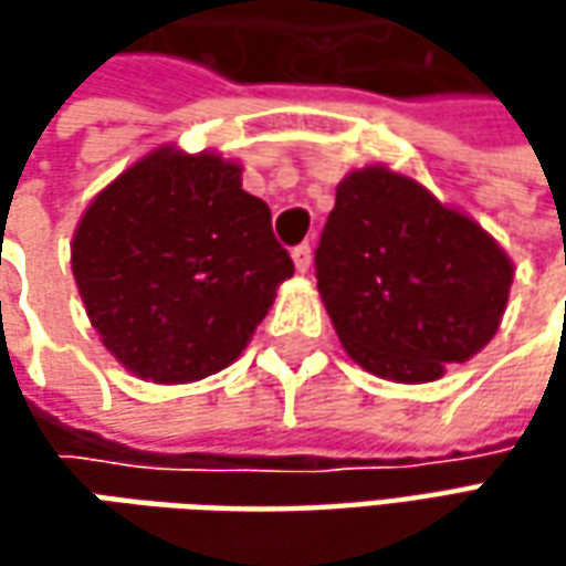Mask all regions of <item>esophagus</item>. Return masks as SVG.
<instances>
[{
  "mask_svg": "<svg viewBox=\"0 0 566 566\" xmlns=\"http://www.w3.org/2000/svg\"><path fill=\"white\" fill-rule=\"evenodd\" d=\"M293 261H295V271L305 273L312 268V245L308 242H302V245H295L293 249Z\"/></svg>",
  "mask_w": 566,
  "mask_h": 566,
  "instance_id": "1",
  "label": "esophagus"
}]
</instances>
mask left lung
I'll return each instance as SVG.
<instances>
[{"instance_id":"1","label":"left lung","mask_w":566,"mask_h":566,"mask_svg":"<svg viewBox=\"0 0 566 566\" xmlns=\"http://www.w3.org/2000/svg\"><path fill=\"white\" fill-rule=\"evenodd\" d=\"M315 271L343 349L397 384L438 380L485 349L513 283L485 229L387 166L339 182Z\"/></svg>"}]
</instances>
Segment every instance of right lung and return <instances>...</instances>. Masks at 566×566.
<instances>
[{"instance_id": "1", "label": "right lung", "mask_w": 566, "mask_h": 566, "mask_svg": "<svg viewBox=\"0 0 566 566\" xmlns=\"http://www.w3.org/2000/svg\"><path fill=\"white\" fill-rule=\"evenodd\" d=\"M271 207L220 154L157 147L84 210L72 273L94 331L144 380L188 384L239 359L293 276Z\"/></svg>"}]
</instances>
